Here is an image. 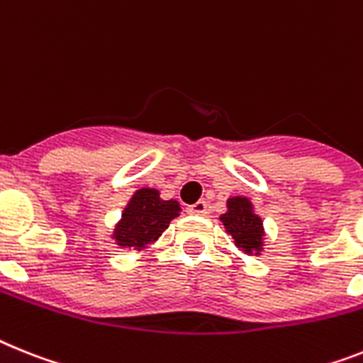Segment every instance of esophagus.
<instances>
[{
    "mask_svg": "<svg viewBox=\"0 0 363 363\" xmlns=\"http://www.w3.org/2000/svg\"><path fill=\"white\" fill-rule=\"evenodd\" d=\"M206 201H197V203H194V205L188 206V214H194V216H205L206 214Z\"/></svg>",
    "mask_w": 363,
    "mask_h": 363,
    "instance_id": "1",
    "label": "esophagus"
}]
</instances>
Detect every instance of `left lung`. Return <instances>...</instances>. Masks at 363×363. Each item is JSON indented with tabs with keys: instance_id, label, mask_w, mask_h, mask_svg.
Listing matches in <instances>:
<instances>
[{
	"instance_id": "8db88e82",
	"label": "left lung",
	"mask_w": 363,
	"mask_h": 363,
	"mask_svg": "<svg viewBox=\"0 0 363 363\" xmlns=\"http://www.w3.org/2000/svg\"><path fill=\"white\" fill-rule=\"evenodd\" d=\"M219 219L240 251L255 257L260 255L264 249V225L247 197H230L227 201V212L219 216Z\"/></svg>"
}]
</instances>
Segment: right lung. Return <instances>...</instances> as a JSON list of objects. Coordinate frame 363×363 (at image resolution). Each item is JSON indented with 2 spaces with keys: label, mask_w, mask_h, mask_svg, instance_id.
Listing matches in <instances>:
<instances>
[{
  "label": "right lung",
  "mask_w": 363,
  "mask_h": 363,
  "mask_svg": "<svg viewBox=\"0 0 363 363\" xmlns=\"http://www.w3.org/2000/svg\"><path fill=\"white\" fill-rule=\"evenodd\" d=\"M179 212L181 206L177 201L160 199V191L155 188H140L121 212L112 238L120 247L142 251L149 243L157 242Z\"/></svg>",
  "instance_id": "add662e5"
}]
</instances>
